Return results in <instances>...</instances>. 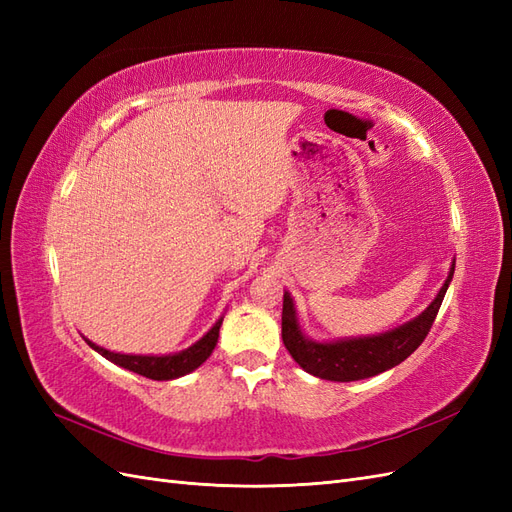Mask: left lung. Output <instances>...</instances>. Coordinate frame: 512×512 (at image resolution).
Returning <instances> with one entry per match:
<instances>
[{
    "instance_id": "left-lung-1",
    "label": "left lung",
    "mask_w": 512,
    "mask_h": 512,
    "mask_svg": "<svg viewBox=\"0 0 512 512\" xmlns=\"http://www.w3.org/2000/svg\"><path fill=\"white\" fill-rule=\"evenodd\" d=\"M455 260L448 271L442 288L421 314L416 318L384 331L378 335H363V337H346L335 339V342H316L307 337L301 329L297 318V307L290 297V292H284V309H282V339L286 350L292 354L307 374H312L322 380L331 382H354L378 376L382 371L406 361L408 356L423 344L433 320L438 316L448 284L453 282Z\"/></svg>"
}]
</instances>
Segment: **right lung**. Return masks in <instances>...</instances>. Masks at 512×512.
<instances>
[{"label":"right lung","mask_w":512,"mask_h":512,"mask_svg":"<svg viewBox=\"0 0 512 512\" xmlns=\"http://www.w3.org/2000/svg\"><path fill=\"white\" fill-rule=\"evenodd\" d=\"M222 320H224V316H220L218 322H215L213 327L203 337H200L196 344H192L185 350H179L175 354H121V352H111L94 342H89L87 337H85V342L98 354H102L104 359H108L123 369H130V371H134V374H141L151 380H175V378L190 374V371L198 369L209 359L215 344H218Z\"/></svg>","instance_id":"add662e5"}]
</instances>
